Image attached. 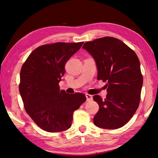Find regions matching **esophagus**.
<instances>
[{"label": "esophagus", "instance_id": "34e87169", "mask_svg": "<svg viewBox=\"0 0 158 158\" xmlns=\"http://www.w3.org/2000/svg\"><path fill=\"white\" fill-rule=\"evenodd\" d=\"M85 97H86V100L88 102H90L93 100V96L89 94H86L85 95Z\"/></svg>", "mask_w": 158, "mask_h": 158}]
</instances>
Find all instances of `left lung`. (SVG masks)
Returning a JSON list of instances; mask_svg holds the SVG:
<instances>
[{
	"instance_id": "1",
	"label": "left lung",
	"mask_w": 158,
	"mask_h": 158,
	"mask_svg": "<svg viewBox=\"0 0 158 158\" xmlns=\"http://www.w3.org/2000/svg\"><path fill=\"white\" fill-rule=\"evenodd\" d=\"M94 58L98 79L106 82L107 95L93 100L100 106L94 124L104 129H118L132 118L140 102L143 77L136 53L120 40L104 37L83 46Z\"/></svg>"
}]
</instances>
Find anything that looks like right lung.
Wrapping results in <instances>:
<instances>
[{"label":"right lung","mask_w":158,"mask_h":158,"mask_svg":"<svg viewBox=\"0 0 158 158\" xmlns=\"http://www.w3.org/2000/svg\"><path fill=\"white\" fill-rule=\"evenodd\" d=\"M84 42H56L40 46L23 63L20 72L19 93L25 110L37 126L49 132L71 127L73 113L86 100L81 93L68 94L58 83L65 65Z\"/></svg>","instance_id":"right-lung-1"}]
</instances>
